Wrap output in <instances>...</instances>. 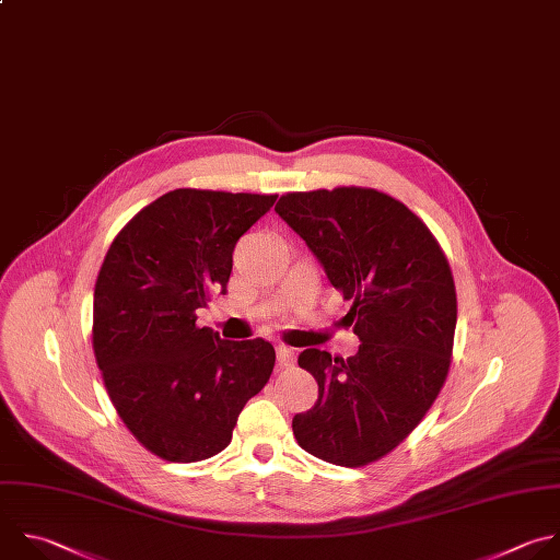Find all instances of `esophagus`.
Listing matches in <instances>:
<instances>
[{"label": "esophagus", "instance_id": "34e87169", "mask_svg": "<svg viewBox=\"0 0 560 560\" xmlns=\"http://www.w3.org/2000/svg\"><path fill=\"white\" fill-rule=\"evenodd\" d=\"M277 360H279L281 366H292L294 364V349L283 345V342H279L277 345Z\"/></svg>", "mask_w": 560, "mask_h": 560}]
</instances>
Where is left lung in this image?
Returning a JSON list of instances; mask_svg holds the SVG:
<instances>
[{
	"mask_svg": "<svg viewBox=\"0 0 560 560\" xmlns=\"http://www.w3.org/2000/svg\"><path fill=\"white\" fill-rule=\"evenodd\" d=\"M277 215L351 301L358 353L305 349L318 400L292 420L303 451L347 468L394 451L435 402L451 366L457 296L448 261L402 202L374 189L281 196Z\"/></svg>",
	"mask_w": 560,
	"mask_h": 560,
	"instance_id": "left-lung-1",
	"label": "left lung"
}]
</instances>
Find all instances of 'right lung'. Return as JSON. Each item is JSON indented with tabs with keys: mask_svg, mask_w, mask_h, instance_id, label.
I'll use <instances>...</instances> for the list:
<instances>
[{
	"mask_svg": "<svg viewBox=\"0 0 560 560\" xmlns=\"http://www.w3.org/2000/svg\"><path fill=\"white\" fill-rule=\"evenodd\" d=\"M277 196L175 189L112 242L94 288V355L133 438L166 462L231 444L244 405L268 383L275 347L224 340L196 312L226 294L233 250Z\"/></svg>",
	"mask_w": 560,
	"mask_h": 560,
	"instance_id": "right-lung-1",
	"label": "right lung"
}]
</instances>
